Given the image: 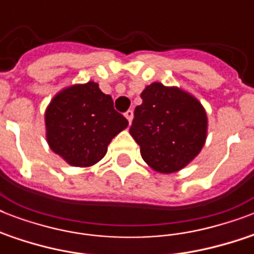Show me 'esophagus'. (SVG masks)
Returning a JSON list of instances; mask_svg holds the SVG:
<instances>
[{"mask_svg":"<svg viewBox=\"0 0 254 254\" xmlns=\"http://www.w3.org/2000/svg\"><path fill=\"white\" fill-rule=\"evenodd\" d=\"M125 117H127V120L129 121V124H131V121H133V117H134V113H133V111L125 112Z\"/></svg>","mask_w":254,"mask_h":254,"instance_id":"34e87169","label":"esophagus"}]
</instances>
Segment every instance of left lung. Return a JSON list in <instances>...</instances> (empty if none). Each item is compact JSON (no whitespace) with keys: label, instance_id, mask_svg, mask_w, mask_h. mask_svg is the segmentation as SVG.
Returning a JSON list of instances; mask_svg holds the SVG:
<instances>
[{"label":"left lung","instance_id":"8db88e82","mask_svg":"<svg viewBox=\"0 0 254 254\" xmlns=\"http://www.w3.org/2000/svg\"><path fill=\"white\" fill-rule=\"evenodd\" d=\"M129 129L143 161L161 174L185 169L201 151L208 119L200 101L178 87L151 83L141 93Z\"/></svg>","mask_w":254,"mask_h":254}]
</instances>
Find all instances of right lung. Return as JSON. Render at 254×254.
<instances>
[{"mask_svg":"<svg viewBox=\"0 0 254 254\" xmlns=\"http://www.w3.org/2000/svg\"><path fill=\"white\" fill-rule=\"evenodd\" d=\"M45 124L50 149L75 167L101 161L112 139L129 125L95 81L58 92L46 108Z\"/></svg>","mask_w":254,"mask_h":254,"instance_id":"1","label":"right lung"}]
</instances>
